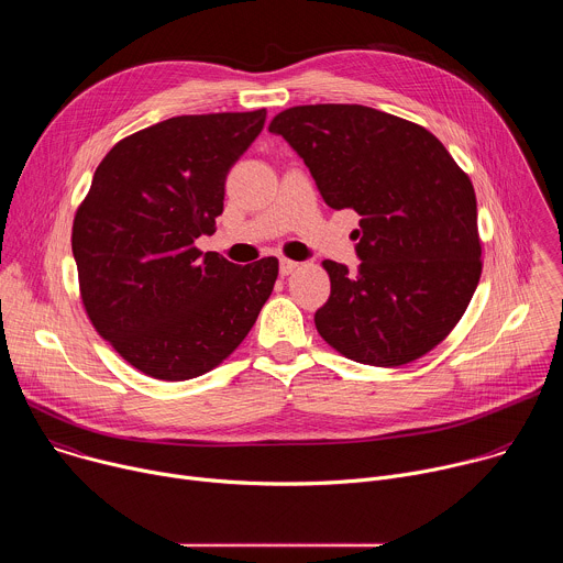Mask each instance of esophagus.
<instances>
[{"instance_id":"34e87169","label":"esophagus","mask_w":563,"mask_h":563,"mask_svg":"<svg viewBox=\"0 0 563 563\" xmlns=\"http://www.w3.org/2000/svg\"><path fill=\"white\" fill-rule=\"evenodd\" d=\"M298 267H300V263L289 261V258H283V261H280V276H289V274H294Z\"/></svg>"}]
</instances>
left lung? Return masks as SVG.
<instances>
[{
  "label": "left lung",
  "instance_id": "1",
  "mask_svg": "<svg viewBox=\"0 0 563 563\" xmlns=\"http://www.w3.org/2000/svg\"><path fill=\"white\" fill-rule=\"evenodd\" d=\"M283 135L332 209H354L361 265L323 261L332 294L313 316L345 358L398 367L434 350L481 278L476 196L428 129L361 104L278 113Z\"/></svg>",
  "mask_w": 563,
  "mask_h": 563
}]
</instances>
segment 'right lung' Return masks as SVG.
Listing matches in <instances>:
<instances>
[{
    "instance_id": "right-lung-1",
    "label": "right lung",
    "mask_w": 563,
    "mask_h": 563,
    "mask_svg": "<svg viewBox=\"0 0 563 563\" xmlns=\"http://www.w3.org/2000/svg\"><path fill=\"white\" fill-rule=\"evenodd\" d=\"M267 111L178 115L120 140L73 220L79 296L96 332L146 376L189 380L254 328L278 258L233 265L202 254L224 180Z\"/></svg>"
}]
</instances>
